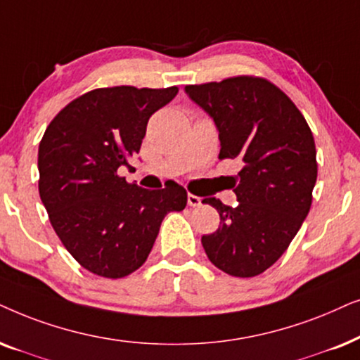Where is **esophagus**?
Instances as JSON below:
<instances>
[{"label":"esophagus","mask_w":360,"mask_h":360,"mask_svg":"<svg viewBox=\"0 0 360 360\" xmlns=\"http://www.w3.org/2000/svg\"><path fill=\"white\" fill-rule=\"evenodd\" d=\"M200 204H202V199L194 194H188V205H191V207H199Z\"/></svg>","instance_id":"1"}]
</instances>
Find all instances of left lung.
Wrapping results in <instances>:
<instances>
[{
  "label": "left lung",
  "mask_w": 360,
  "mask_h": 360,
  "mask_svg": "<svg viewBox=\"0 0 360 360\" xmlns=\"http://www.w3.org/2000/svg\"><path fill=\"white\" fill-rule=\"evenodd\" d=\"M186 94L214 120L220 160H238V204L215 198L220 225L200 238L209 260L232 276L260 275L283 255L309 212L318 177L314 138L296 105L260 77L188 85Z\"/></svg>",
  "instance_id": "obj_1"
}]
</instances>
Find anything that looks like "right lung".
Wrapping results in <instances>:
<instances>
[{
  "mask_svg": "<svg viewBox=\"0 0 360 360\" xmlns=\"http://www.w3.org/2000/svg\"><path fill=\"white\" fill-rule=\"evenodd\" d=\"M177 87L97 89L52 120L37 155L39 195L60 242L85 270L123 278L150 255L162 219L183 210L188 193L150 191L118 176L140 151L148 120Z\"/></svg>",
  "mask_w": 360,
  "mask_h": 360,
  "instance_id": "obj_1",
  "label": "right lung"
}]
</instances>
